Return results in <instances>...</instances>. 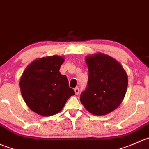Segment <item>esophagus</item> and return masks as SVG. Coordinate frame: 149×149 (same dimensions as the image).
<instances>
[{
	"instance_id": "1",
	"label": "esophagus",
	"mask_w": 149,
	"mask_h": 149,
	"mask_svg": "<svg viewBox=\"0 0 149 149\" xmlns=\"http://www.w3.org/2000/svg\"><path fill=\"white\" fill-rule=\"evenodd\" d=\"M74 92H75V94H76V95H78V94H79V88H74Z\"/></svg>"
}]
</instances>
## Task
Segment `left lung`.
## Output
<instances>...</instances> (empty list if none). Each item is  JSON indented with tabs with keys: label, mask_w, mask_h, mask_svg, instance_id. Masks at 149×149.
Returning <instances> with one entry per match:
<instances>
[{
	"label": "left lung",
	"mask_w": 149,
	"mask_h": 149,
	"mask_svg": "<svg viewBox=\"0 0 149 149\" xmlns=\"http://www.w3.org/2000/svg\"><path fill=\"white\" fill-rule=\"evenodd\" d=\"M88 81L80 101L95 115L114 111L123 101L127 88V75L121 64L108 55L99 53L86 57Z\"/></svg>",
	"instance_id": "1"
}]
</instances>
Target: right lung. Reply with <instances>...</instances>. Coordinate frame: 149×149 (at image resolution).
Instances as JSON below:
<instances>
[{"label": "right lung", "mask_w": 149, "mask_h": 149, "mask_svg": "<svg viewBox=\"0 0 149 149\" xmlns=\"http://www.w3.org/2000/svg\"><path fill=\"white\" fill-rule=\"evenodd\" d=\"M64 58L58 56L43 57L27 66L20 79V90L26 105L42 116L59 112L67 99L75 94L69 87L66 75L59 72Z\"/></svg>", "instance_id": "obj_1"}]
</instances>
